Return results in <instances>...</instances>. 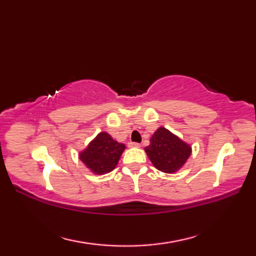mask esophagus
<instances>
[{
    "mask_svg": "<svg viewBox=\"0 0 256 256\" xmlns=\"http://www.w3.org/2000/svg\"><path fill=\"white\" fill-rule=\"evenodd\" d=\"M128 148H140V143L130 142V143H128Z\"/></svg>",
    "mask_w": 256,
    "mask_h": 256,
    "instance_id": "obj_1",
    "label": "esophagus"
}]
</instances>
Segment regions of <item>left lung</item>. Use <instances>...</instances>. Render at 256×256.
Listing matches in <instances>:
<instances>
[{
	"label": "left lung",
	"mask_w": 256,
	"mask_h": 256,
	"mask_svg": "<svg viewBox=\"0 0 256 256\" xmlns=\"http://www.w3.org/2000/svg\"><path fill=\"white\" fill-rule=\"evenodd\" d=\"M145 152L157 170L174 174L186 164L192 155V146L165 128H158L152 135Z\"/></svg>",
	"instance_id": "obj_1"
}]
</instances>
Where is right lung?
Segmentation results:
<instances>
[{"instance_id": "obj_1", "label": "right lung", "mask_w": 256, "mask_h": 256, "mask_svg": "<svg viewBox=\"0 0 256 256\" xmlns=\"http://www.w3.org/2000/svg\"><path fill=\"white\" fill-rule=\"evenodd\" d=\"M124 150V144L114 140L106 132H101L80 152L79 158L96 175H104L116 167Z\"/></svg>"}]
</instances>
